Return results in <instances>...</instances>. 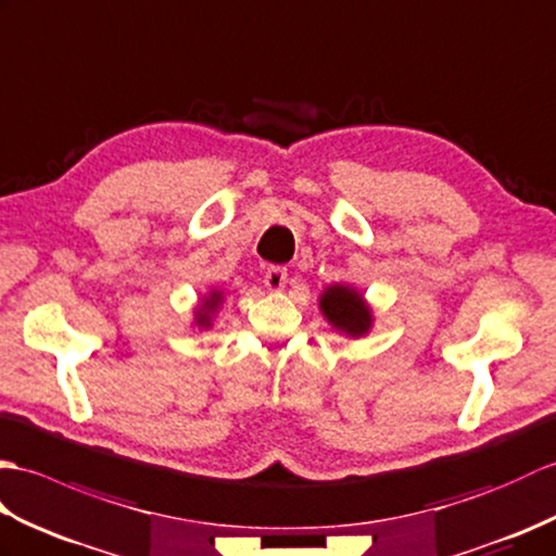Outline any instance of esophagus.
<instances>
[{"instance_id": "obj_1", "label": "esophagus", "mask_w": 556, "mask_h": 556, "mask_svg": "<svg viewBox=\"0 0 556 556\" xmlns=\"http://www.w3.org/2000/svg\"><path fill=\"white\" fill-rule=\"evenodd\" d=\"M266 288L270 290V292H280L282 288H286V282H288V268H282V266H270L268 270H266Z\"/></svg>"}]
</instances>
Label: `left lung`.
Masks as SVG:
<instances>
[{
	"label": "left lung",
	"instance_id": "obj_1",
	"mask_svg": "<svg viewBox=\"0 0 556 556\" xmlns=\"http://www.w3.org/2000/svg\"><path fill=\"white\" fill-rule=\"evenodd\" d=\"M318 309L332 328L348 338H364L374 328V312L364 294L344 282H332L320 292Z\"/></svg>",
	"mask_w": 556,
	"mask_h": 556
}]
</instances>
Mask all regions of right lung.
Returning a JSON list of instances; mask_svg holds the SVG:
<instances>
[{
	"label": "right lung",
	"instance_id": "obj_1",
	"mask_svg": "<svg viewBox=\"0 0 556 556\" xmlns=\"http://www.w3.org/2000/svg\"><path fill=\"white\" fill-rule=\"evenodd\" d=\"M220 304H224V292L220 290H208L204 300L194 306V318L192 324L200 330H208L214 326V316L218 314Z\"/></svg>",
	"mask_w": 556,
	"mask_h": 556
}]
</instances>
